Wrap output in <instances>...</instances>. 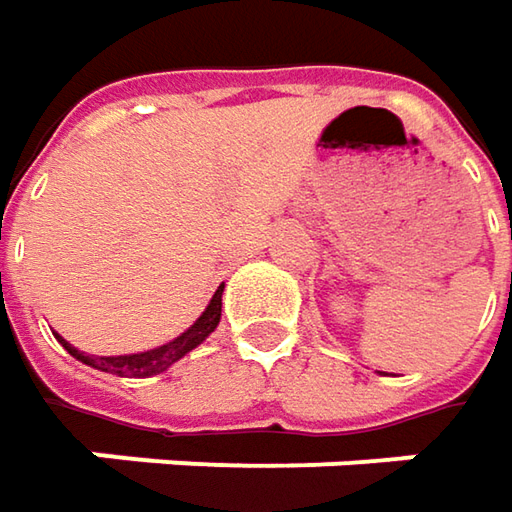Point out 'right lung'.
<instances>
[{
	"mask_svg": "<svg viewBox=\"0 0 512 512\" xmlns=\"http://www.w3.org/2000/svg\"><path fill=\"white\" fill-rule=\"evenodd\" d=\"M221 297H223V283L218 286V291L212 294V300H209V306L203 309V314L192 323V326L186 328L184 334H178L175 340H169V343L158 345V348H150V351H138V354H118V357H98V354H84L79 351L76 345H70L64 337L56 334V340L64 345V351L70 354V357H76L84 365H90V368H98V371H104V374H115V377H135V379H144V377H155V374H164L167 368H172L175 362L186 357L192 348H198V345L218 328L221 323Z\"/></svg>",
	"mask_w": 512,
	"mask_h": 512,
	"instance_id": "right-lung-1",
	"label": "right lung"
}]
</instances>
